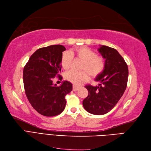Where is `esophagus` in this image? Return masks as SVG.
<instances>
[{
    "label": "esophagus",
    "instance_id": "34e87169",
    "mask_svg": "<svg viewBox=\"0 0 151 151\" xmlns=\"http://www.w3.org/2000/svg\"><path fill=\"white\" fill-rule=\"evenodd\" d=\"M79 89V86H76V84H73V91H78Z\"/></svg>",
    "mask_w": 151,
    "mask_h": 151
}]
</instances>
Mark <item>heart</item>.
I'll return each instance as SVG.
<instances>
[{"label": "heart", "instance_id": "1", "mask_svg": "<svg viewBox=\"0 0 151 151\" xmlns=\"http://www.w3.org/2000/svg\"><path fill=\"white\" fill-rule=\"evenodd\" d=\"M73 57L83 60L81 68L86 70L82 72L70 70L65 73V79L76 85H80L87 81L89 79L88 73L92 78L99 76L104 71L106 67V61L103 57L97 56L95 51L84 46L71 49L69 52L63 53L61 58L62 68L67 70L70 67Z\"/></svg>", "mask_w": 151, "mask_h": 151}]
</instances>
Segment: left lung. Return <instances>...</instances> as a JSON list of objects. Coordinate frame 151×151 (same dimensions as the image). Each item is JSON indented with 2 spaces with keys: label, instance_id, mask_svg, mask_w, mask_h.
I'll return each instance as SVG.
<instances>
[{
  "label": "left lung",
  "instance_id": "left-lung-1",
  "mask_svg": "<svg viewBox=\"0 0 151 151\" xmlns=\"http://www.w3.org/2000/svg\"><path fill=\"white\" fill-rule=\"evenodd\" d=\"M105 59L106 67L95 81L99 86L86 85L87 97L83 105L88 112L96 115L108 113L122 97L126 89L128 79V67L124 58L116 49L102 45L98 49Z\"/></svg>",
  "mask_w": 151,
  "mask_h": 151
}]
</instances>
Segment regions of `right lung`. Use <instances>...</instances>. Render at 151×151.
I'll return each instance as SVG.
<instances>
[{
    "mask_svg": "<svg viewBox=\"0 0 151 151\" xmlns=\"http://www.w3.org/2000/svg\"><path fill=\"white\" fill-rule=\"evenodd\" d=\"M65 50L61 45L40 48L31 55L24 68L25 95L32 108L43 116L60 114L65 108V96L72 90V84L67 81L60 86L53 83L56 76L62 78L61 58Z\"/></svg>",
    "mask_w": 151,
    "mask_h": 151,
    "instance_id": "1",
    "label": "right lung"
}]
</instances>
